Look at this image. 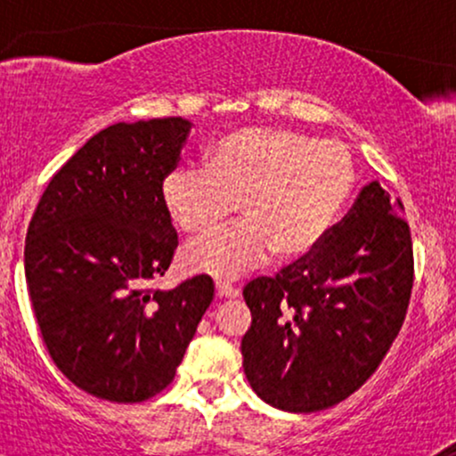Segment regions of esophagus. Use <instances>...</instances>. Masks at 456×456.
<instances>
[{
	"instance_id": "obj_1",
	"label": "esophagus",
	"mask_w": 456,
	"mask_h": 456,
	"mask_svg": "<svg viewBox=\"0 0 456 456\" xmlns=\"http://www.w3.org/2000/svg\"><path fill=\"white\" fill-rule=\"evenodd\" d=\"M216 296L218 297H238L240 296V289H235L232 282L216 281Z\"/></svg>"
}]
</instances>
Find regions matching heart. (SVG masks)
Instances as JSON below:
<instances>
[{
  "label": "heart",
  "instance_id": "obj_1",
  "mask_svg": "<svg viewBox=\"0 0 456 456\" xmlns=\"http://www.w3.org/2000/svg\"><path fill=\"white\" fill-rule=\"evenodd\" d=\"M354 184L341 143L289 128L250 126L203 150L201 169H174L160 184L162 208L184 233L216 229L238 203L242 223L184 250L191 272L235 279L276 257L306 253L330 227Z\"/></svg>",
  "mask_w": 456,
  "mask_h": 456
}]
</instances>
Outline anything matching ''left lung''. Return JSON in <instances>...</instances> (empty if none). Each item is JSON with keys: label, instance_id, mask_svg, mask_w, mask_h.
<instances>
[{"label": "left lung", "instance_id": "8db88e82", "mask_svg": "<svg viewBox=\"0 0 456 456\" xmlns=\"http://www.w3.org/2000/svg\"><path fill=\"white\" fill-rule=\"evenodd\" d=\"M379 182L311 253L244 287V373L259 399L311 413L354 395L388 354L413 285L410 224Z\"/></svg>", "mask_w": 456, "mask_h": 456}]
</instances>
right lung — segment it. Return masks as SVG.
<instances>
[{
    "label": "right lung",
    "instance_id": "1",
    "mask_svg": "<svg viewBox=\"0 0 456 456\" xmlns=\"http://www.w3.org/2000/svg\"><path fill=\"white\" fill-rule=\"evenodd\" d=\"M184 118L101 130L51 177L25 238V281L43 341L77 388L141 403L175 378L214 297L210 276L150 289L177 233L160 184L180 160Z\"/></svg>",
    "mask_w": 456,
    "mask_h": 456
}]
</instances>
